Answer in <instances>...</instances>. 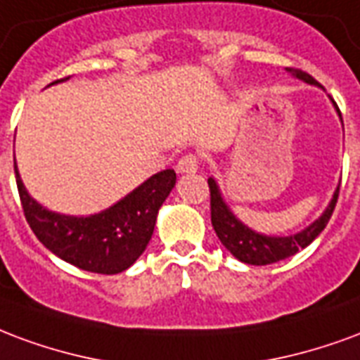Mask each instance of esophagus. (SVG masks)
I'll return each instance as SVG.
<instances>
[{"label": "esophagus", "instance_id": "1", "mask_svg": "<svg viewBox=\"0 0 360 360\" xmlns=\"http://www.w3.org/2000/svg\"><path fill=\"white\" fill-rule=\"evenodd\" d=\"M199 169V159L198 155H184L182 159L178 161L176 165V170L180 174H191V172H198Z\"/></svg>", "mask_w": 360, "mask_h": 360}]
</instances>
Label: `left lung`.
Here are the masks:
<instances>
[{"label":"left lung","mask_w":360,"mask_h":360,"mask_svg":"<svg viewBox=\"0 0 360 360\" xmlns=\"http://www.w3.org/2000/svg\"><path fill=\"white\" fill-rule=\"evenodd\" d=\"M291 75L303 80L307 84L313 86H320L313 76L307 75L299 69H288ZM338 109V105H335ZM338 115L342 117V112L338 109ZM209 191H211V222L214 232L219 236V240L222 241V245L232 253V255L241 261V263L257 264H272L288 259V257L295 255L299 249H305L309 243H313L316 236L326 228L328 220L332 217V212L338 203V195H340V186L334 191V198L330 201V205L326 207V211L320 214L319 219L314 220L311 226H307L305 230H301L293 236H264L259 234L255 230L248 228L241 220L234 217V212L230 211V207L224 203L222 193L219 190V184L214 182V178H209Z\"/></svg>","instance_id":"obj_1"}]
</instances>
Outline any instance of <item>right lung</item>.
<instances>
[{
    "label": "right lung",
    "mask_w": 360,
    "mask_h": 360,
    "mask_svg": "<svg viewBox=\"0 0 360 360\" xmlns=\"http://www.w3.org/2000/svg\"><path fill=\"white\" fill-rule=\"evenodd\" d=\"M57 82L61 80L51 84ZM15 178L26 222L36 238L63 261L97 274H119L138 261L153 236L157 212L176 184L174 170H161L105 211L67 217L47 211L30 198L17 162Z\"/></svg>",
    "instance_id": "obj_1"
}]
</instances>
